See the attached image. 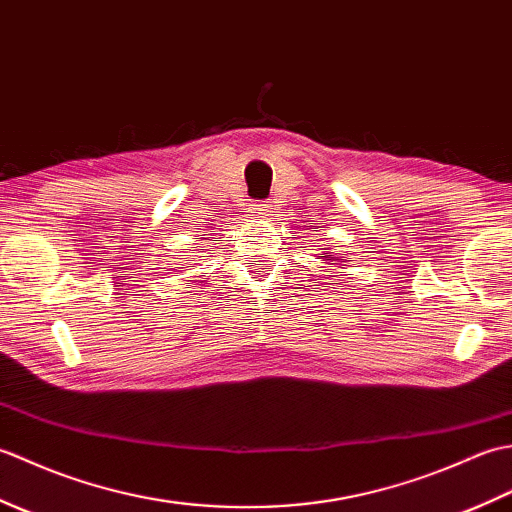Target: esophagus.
<instances>
[{
	"label": "esophagus",
	"mask_w": 512,
	"mask_h": 512,
	"mask_svg": "<svg viewBox=\"0 0 512 512\" xmlns=\"http://www.w3.org/2000/svg\"><path fill=\"white\" fill-rule=\"evenodd\" d=\"M270 209H273V206L266 204V202H255V204H250V211L257 213V215H266V213H270Z\"/></svg>",
	"instance_id": "34e87169"
}]
</instances>
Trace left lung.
<instances>
[{"instance_id": "1", "label": "left lung", "mask_w": 512, "mask_h": 512, "mask_svg": "<svg viewBox=\"0 0 512 512\" xmlns=\"http://www.w3.org/2000/svg\"><path fill=\"white\" fill-rule=\"evenodd\" d=\"M321 259H323V262H336V259H339V257H332V255L328 253V250H325Z\"/></svg>"}]
</instances>
